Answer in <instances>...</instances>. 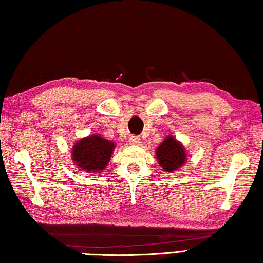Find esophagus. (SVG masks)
Masks as SVG:
<instances>
[{
	"label": "esophagus",
	"mask_w": 263,
	"mask_h": 263,
	"mask_svg": "<svg viewBox=\"0 0 263 263\" xmlns=\"http://www.w3.org/2000/svg\"><path fill=\"white\" fill-rule=\"evenodd\" d=\"M129 143L133 144V145H140V144H141V140H140V137H137V136H132L130 139H129Z\"/></svg>",
	"instance_id": "obj_1"
}]
</instances>
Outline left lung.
Returning a JSON list of instances; mask_svg holds the SVG:
<instances>
[{
    "label": "left lung",
    "instance_id": "obj_1",
    "mask_svg": "<svg viewBox=\"0 0 263 263\" xmlns=\"http://www.w3.org/2000/svg\"><path fill=\"white\" fill-rule=\"evenodd\" d=\"M156 156L159 165L166 172L180 168L186 160V151L183 146L172 136H167L158 146Z\"/></svg>",
    "mask_w": 263,
    "mask_h": 263
}]
</instances>
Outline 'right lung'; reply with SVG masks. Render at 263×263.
I'll return each mask as SVG.
<instances>
[{
    "label": "right lung",
    "mask_w": 263,
    "mask_h": 263,
    "mask_svg": "<svg viewBox=\"0 0 263 263\" xmlns=\"http://www.w3.org/2000/svg\"><path fill=\"white\" fill-rule=\"evenodd\" d=\"M115 144L100 135H90L77 142L72 149V159L80 170L99 172L106 167Z\"/></svg>",
    "instance_id": "obj_1"
}]
</instances>
